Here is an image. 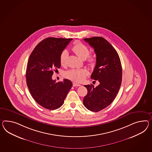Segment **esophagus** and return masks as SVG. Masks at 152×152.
Instances as JSON below:
<instances>
[{"label":"esophagus","mask_w":152,"mask_h":152,"mask_svg":"<svg viewBox=\"0 0 152 152\" xmlns=\"http://www.w3.org/2000/svg\"><path fill=\"white\" fill-rule=\"evenodd\" d=\"M73 86H80V84L74 82V83H73Z\"/></svg>","instance_id":"1"}]
</instances>
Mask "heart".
<instances>
[{
    "label": "heart",
    "mask_w": 152,
    "mask_h": 152,
    "mask_svg": "<svg viewBox=\"0 0 152 152\" xmlns=\"http://www.w3.org/2000/svg\"><path fill=\"white\" fill-rule=\"evenodd\" d=\"M72 50L75 55L82 59H86L87 58L88 63L93 65L96 61V57L94 55H89V49L88 47L81 42H77L72 48ZM68 53L66 50L62 52L60 55L59 61L61 64L64 66L66 64ZM88 74L87 70L84 69H73L67 71L66 73V77L75 82L83 81L86 76Z\"/></svg>",
    "instance_id": "b5f03b06"
}]
</instances>
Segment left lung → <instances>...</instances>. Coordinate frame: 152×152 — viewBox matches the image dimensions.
Segmentation results:
<instances>
[{
    "label": "left lung",
    "instance_id": "obj_1",
    "mask_svg": "<svg viewBox=\"0 0 152 152\" xmlns=\"http://www.w3.org/2000/svg\"><path fill=\"white\" fill-rule=\"evenodd\" d=\"M84 39L93 47L96 56L91 78L97 80L99 84L96 87L93 84L84 86L88 93L84 97L83 104L89 110L98 112L110 105L118 92L122 75L121 61L115 49L103 37Z\"/></svg>",
    "mask_w": 152,
    "mask_h": 152
}]
</instances>
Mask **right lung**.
Listing matches in <instances>:
<instances>
[{
  "mask_svg": "<svg viewBox=\"0 0 152 152\" xmlns=\"http://www.w3.org/2000/svg\"><path fill=\"white\" fill-rule=\"evenodd\" d=\"M72 40L48 37L35 47L29 57L26 73L27 87L35 101L45 109L59 108L73 85L68 79L56 83L52 79L53 69L61 67V53Z\"/></svg>",
  "mask_w": 152,
  "mask_h": 152,
  "instance_id": "1",
  "label": "right lung"
}]
</instances>
